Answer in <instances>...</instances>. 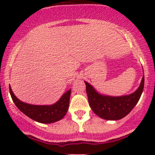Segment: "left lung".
<instances>
[{"instance_id":"left-lung-1","label":"left lung","mask_w":155,"mask_h":155,"mask_svg":"<svg viewBox=\"0 0 155 155\" xmlns=\"http://www.w3.org/2000/svg\"><path fill=\"white\" fill-rule=\"evenodd\" d=\"M144 75L137 90L128 95L111 97L98 93L92 85L85 82L88 103L96 115L106 120H119L125 117L137 105L144 88Z\"/></svg>"}]
</instances>
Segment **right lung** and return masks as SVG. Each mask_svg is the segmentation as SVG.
Wrapping results in <instances>:
<instances>
[{
    "instance_id": "1",
    "label": "right lung",
    "mask_w": 155,
    "mask_h": 155,
    "mask_svg": "<svg viewBox=\"0 0 155 155\" xmlns=\"http://www.w3.org/2000/svg\"><path fill=\"white\" fill-rule=\"evenodd\" d=\"M10 93L12 101L21 112L31 119L43 124H50L62 119L69 108L71 89L65 92L58 102L52 105H31L19 101L10 86Z\"/></svg>"
}]
</instances>
